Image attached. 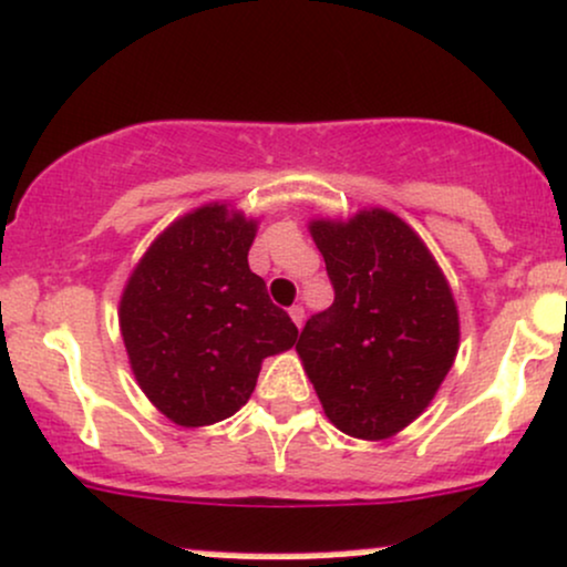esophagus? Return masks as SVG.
Returning <instances> with one entry per match:
<instances>
[{
	"label": "esophagus",
	"instance_id": "esophagus-1",
	"mask_svg": "<svg viewBox=\"0 0 567 567\" xmlns=\"http://www.w3.org/2000/svg\"><path fill=\"white\" fill-rule=\"evenodd\" d=\"M289 316H291V321H295L297 327L302 329V323H305V308H302V305H291Z\"/></svg>",
	"mask_w": 567,
	"mask_h": 567
}]
</instances>
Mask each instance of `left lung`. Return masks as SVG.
Masks as SVG:
<instances>
[{
  "mask_svg": "<svg viewBox=\"0 0 567 567\" xmlns=\"http://www.w3.org/2000/svg\"><path fill=\"white\" fill-rule=\"evenodd\" d=\"M334 302L305 323L297 353L342 434L380 442L436 396L461 340L442 267L385 208L310 221Z\"/></svg>",
  "mask_w": 567,
  "mask_h": 567,
  "instance_id": "1",
  "label": "left lung"
}]
</instances>
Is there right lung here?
<instances>
[{
	"label": "right lung",
	"mask_w": 567,
	"mask_h": 567,
	"mask_svg": "<svg viewBox=\"0 0 567 567\" xmlns=\"http://www.w3.org/2000/svg\"><path fill=\"white\" fill-rule=\"evenodd\" d=\"M257 221L208 203L171 221L133 267L120 332L136 383L168 421L212 425L249 402L297 327L249 267Z\"/></svg>",
	"instance_id": "right-lung-1"
}]
</instances>
